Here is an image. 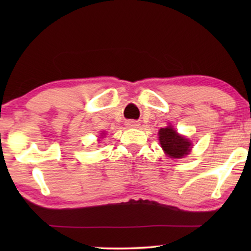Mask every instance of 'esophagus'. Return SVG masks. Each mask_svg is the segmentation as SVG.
Returning a JSON list of instances; mask_svg holds the SVG:
<instances>
[{"label":"esophagus","mask_w":251,"mask_h":251,"mask_svg":"<svg viewBox=\"0 0 251 251\" xmlns=\"http://www.w3.org/2000/svg\"><path fill=\"white\" fill-rule=\"evenodd\" d=\"M128 126H132V128H136V126H138V123L135 121H130V122H128Z\"/></svg>","instance_id":"obj_1"}]
</instances>
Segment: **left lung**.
I'll return each instance as SVG.
<instances>
[{
    "mask_svg": "<svg viewBox=\"0 0 251 251\" xmlns=\"http://www.w3.org/2000/svg\"><path fill=\"white\" fill-rule=\"evenodd\" d=\"M159 140L164 153L173 159H180L191 152L192 143L179 135L173 126L159 130Z\"/></svg>",
    "mask_w": 251,
    "mask_h": 251,
    "instance_id": "obj_1",
    "label": "left lung"
}]
</instances>
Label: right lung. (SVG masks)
Returning a JSON list of instances; mask_svg holds the SVG:
<instances>
[{
  "label": "right lung",
  "mask_w": 251,
  "mask_h": 251,
  "mask_svg": "<svg viewBox=\"0 0 251 251\" xmlns=\"http://www.w3.org/2000/svg\"><path fill=\"white\" fill-rule=\"evenodd\" d=\"M101 137H102V135H101Z\"/></svg>",
  "instance_id": "1"
}]
</instances>
